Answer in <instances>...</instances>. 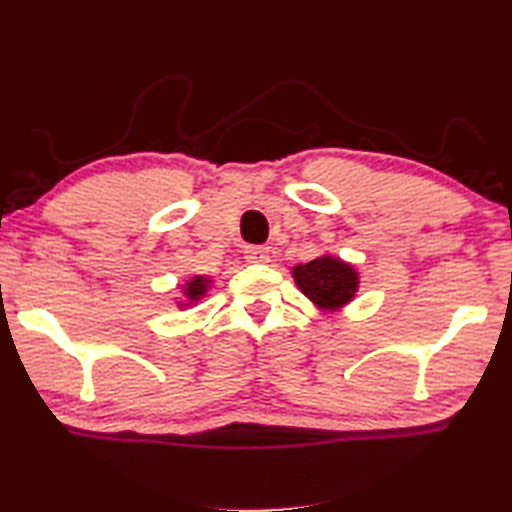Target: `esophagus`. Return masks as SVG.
Wrapping results in <instances>:
<instances>
[{"mask_svg": "<svg viewBox=\"0 0 512 512\" xmlns=\"http://www.w3.org/2000/svg\"><path fill=\"white\" fill-rule=\"evenodd\" d=\"M246 259L250 264H268V262H271V248H268V246H250V248H246Z\"/></svg>", "mask_w": 512, "mask_h": 512, "instance_id": "esophagus-1", "label": "esophagus"}]
</instances>
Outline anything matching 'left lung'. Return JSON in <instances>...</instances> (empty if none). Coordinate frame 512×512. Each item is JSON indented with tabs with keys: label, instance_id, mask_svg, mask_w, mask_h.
Wrapping results in <instances>:
<instances>
[{
	"label": "left lung",
	"instance_id": "obj_1",
	"mask_svg": "<svg viewBox=\"0 0 512 512\" xmlns=\"http://www.w3.org/2000/svg\"><path fill=\"white\" fill-rule=\"evenodd\" d=\"M295 286L322 313H338L356 300L360 288L358 268L336 255L322 253L306 264L291 268Z\"/></svg>",
	"mask_w": 512,
	"mask_h": 512
}]
</instances>
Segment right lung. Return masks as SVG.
Instances as JSON below:
<instances>
[{
  "label": "right lung",
  "mask_w": 512,
  "mask_h": 512,
  "mask_svg": "<svg viewBox=\"0 0 512 512\" xmlns=\"http://www.w3.org/2000/svg\"><path fill=\"white\" fill-rule=\"evenodd\" d=\"M212 286L210 275H192L190 280H185L181 286V297H176V306L179 309H190V306L199 304Z\"/></svg>",
  "instance_id": "obj_1"
}]
</instances>
